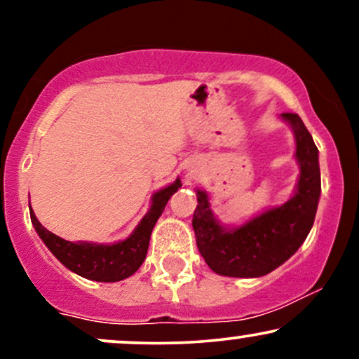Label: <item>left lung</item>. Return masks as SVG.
I'll use <instances>...</instances> for the list:
<instances>
[{
    "label": "left lung",
    "instance_id": "left-lung-1",
    "mask_svg": "<svg viewBox=\"0 0 359 359\" xmlns=\"http://www.w3.org/2000/svg\"><path fill=\"white\" fill-rule=\"evenodd\" d=\"M280 118L292 128L300 174L287 203L266 209L241 226H224L214 216L209 194L196 189L197 208L192 228L197 248L214 273L234 278H257L287 262L306 241L314 224L320 196L319 150L299 114Z\"/></svg>",
    "mask_w": 359,
    "mask_h": 359
}]
</instances>
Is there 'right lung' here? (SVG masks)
Segmentation results:
<instances>
[{
	"label": "right lung",
	"instance_id": "1",
	"mask_svg": "<svg viewBox=\"0 0 359 359\" xmlns=\"http://www.w3.org/2000/svg\"><path fill=\"white\" fill-rule=\"evenodd\" d=\"M180 187H182V182L180 179H177L175 182L156 191L151 196L150 209L138 222L135 231L126 240L111 243V245L62 240L40 224L30 205L32 224L39 233L40 240L65 269L88 280H94V282H119V280L131 277L142 266L143 259L147 257L148 243H150L155 222L162 216L168 199Z\"/></svg>",
	"mask_w": 359,
	"mask_h": 359
}]
</instances>
